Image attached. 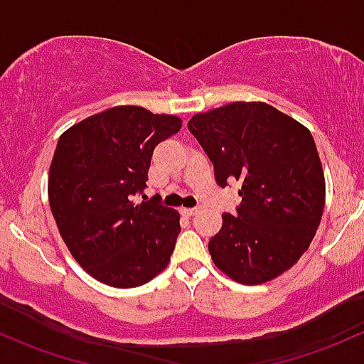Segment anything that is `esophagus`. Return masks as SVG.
<instances>
[{"label": "esophagus", "mask_w": 364, "mask_h": 364, "mask_svg": "<svg viewBox=\"0 0 364 364\" xmlns=\"http://www.w3.org/2000/svg\"><path fill=\"white\" fill-rule=\"evenodd\" d=\"M198 210H200V209H197V207H193V209H188V207H186V209H183V214L188 215V218H191V215L198 214Z\"/></svg>", "instance_id": "1"}]
</instances>
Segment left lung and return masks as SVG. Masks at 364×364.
I'll use <instances>...</instances> for the list:
<instances>
[{"mask_svg":"<svg viewBox=\"0 0 364 364\" xmlns=\"http://www.w3.org/2000/svg\"><path fill=\"white\" fill-rule=\"evenodd\" d=\"M188 129L214 164L215 183L240 181L238 215L223 214L209 242L215 267L242 285L289 271L309 249L326 186L309 129L264 102L195 114Z\"/></svg>","mask_w":364,"mask_h":364,"instance_id":"obj_1","label":"left lung"}]
</instances>
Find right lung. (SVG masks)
<instances>
[{"mask_svg":"<svg viewBox=\"0 0 364 364\" xmlns=\"http://www.w3.org/2000/svg\"><path fill=\"white\" fill-rule=\"evenodd\" d=\"M171 114L119 105L63 131L48 174L51 214L72 257L115 289L145 285L171 261L179 213L133 202L146 186L151 154L181 129Z\"/></svg>","mask_w":364,"mask_h":364,"instance_id":"add662e5","label":"right lung"}]
</instances>
